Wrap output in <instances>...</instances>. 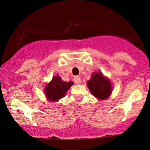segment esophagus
<instances>
[{"label":"esophagus","instance_id":"esophagus-1","mask_svg":"<svg viewBox=\"0 0 150 150\" xmlns=\"http://www.w3.org/2000/svg\"><path fill=\"white\" fill-rule=\"evenodd\" d=\"M74 81L76 84H80L81 83V79H80L79 76H74Z\"/></svg>","mask_w":150,"mask_h":150}]
</instances>
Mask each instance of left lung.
Here are the masks:
<instances>
[{
  "instance_id": "obj_1",
  "label": "left lung",
  "mask_w": 150,
  "mask_h": 150,
  "mask_svg": "<svg viewBox=\"0 0 150 150\" xmlns=\"http://www.w3.org/2000/svg\"><path fill=\"white\" fill-rule=\"evenodd\" d=\"M91 94L100 100L107 99L112 94V87L110 80L104 77L101 72H94L87 82Z\"/></svg>"
}]
</instances>
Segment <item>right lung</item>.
<instances>
[{"instance_id": "1", "label": "right lung", "mask_w": 150, "mask_h": 150, "mask_svg": "<svg viewBox=\"0 0 150 150\" xmlns=\"http://www.w3.org/2000/svg\"><path fill=\"white\" fill-rule=\"evenodd\" d=\"M73 83L72 81H64L59 76H56L46 86L44 94L49 101H58L66 96Z\"/></svg>"}]
</instances>
